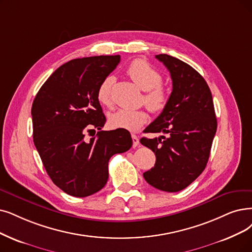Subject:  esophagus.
<instances>
[{
  "mask_svg": "<svg viewBox=\"0 0 252 252\" xmlns=\"http://www.w3.org/2000/svg\"><path fill=\"white\" fill-rule=\"evenodd\" d=\"M132 142H133V148H136L139 145V139L135 134H132Z\"/></svg>",
  "mask_w": 252,
  "mask_h": 252,
  "instance_id": "obj_1",
  "label": "esophagus"
}]
</instances>
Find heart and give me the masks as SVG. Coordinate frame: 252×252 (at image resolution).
Here are the masks:
<instances>
[{
  "mask_svg": "<svg viewBox=\"0 0 252 252\" xmlns=\"http://www.w3.org/2000/svg\"><path fill=\"white\" fill-rule=\"evenodd\" d=\"M127 74L145 91L144 102L152 113H161L168 103V91L161 85L160 73L151 67L143 60H134L127 68ZM115 78L112 75L106 76L97 89V99L102 105L112 106V89ZM148 113L144 109L120 108L109 114L108 123L113 128L125 129L128 131H136L148 122Z\"/></svg>",
  "mask_w": 252,
  "mask_h": 252,
  "instance_id": "obj_1",
  "label": "heart"
}]
</instances>
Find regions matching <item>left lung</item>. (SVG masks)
Returning <instances> with one entry per match:
<instances>
[{
  "mask_svg": "<svg viewBox=\"0 0 252 252\" xmlns=\"http://www.w3.org/2000/svg\"><path fill=\"white\" fill-rule=\"evenodd\" d=\"M173 80L168 103L146 132L166 133L140 138L155 153L154 167L144 173L147 182L166 192L186 188L203 173L217 129L213 98L204 77L181 60L157 55Z\"/></svg>",
  "mask_w": 252,
  "mask_h": 252,
  "instance_id": "left-lung-1",
  "label": "left lung"
}]
</instances>
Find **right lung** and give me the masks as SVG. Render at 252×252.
<instances>
[{
    "mask_svg": "<svg viewBox=\"0 0 252 252\" xmlns=\"http://www.w3.org/2000/svg\"><path fill=\"white\" fill-rule=\"evenodd\" d=\"M119 63V55L71 60L47 78L33 101L34 145L49 178L69 195L85 197L101 190L110 157L132 146L127 130H101L106 118L97 89ZM94 128L100 131L87 139Z\"/></svg>",
    "mask_w": 252,
    "mask_h": 252,
    "instance_id": "1",
    "label": "right lung"
}]
</instances>
